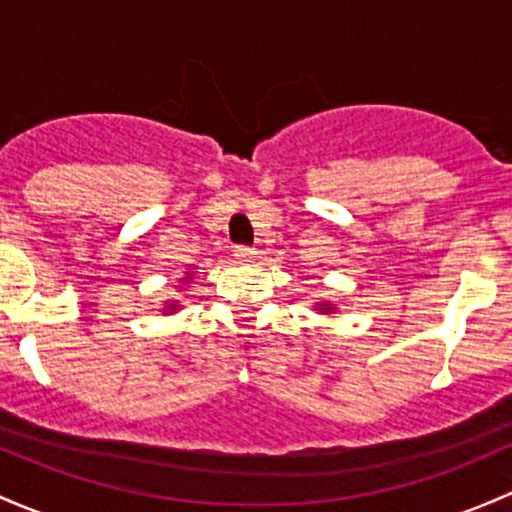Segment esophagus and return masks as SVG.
Masks as SVG:
<instances>
[{
	"label": "esophagus",
	"instance_id": "34e87169",
	"mask_svg": "<svg viewBox=\"0 0 512 512\" xmlns=\"http://www.w3.org/2000/svg\"><path fill=\"white\" fill-rule=\"evenodd\" d=\"M233 255H235V260H238V262H252L257 257V252L252 250V247H247V245H238L233 250Z\"/></svg>",
	"mask_w": 512,
	"mask_h": 512
}]
</instances>
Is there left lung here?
I'll use <instances>...</instances> for the list:
<instances>
[{
	"label": "left lung",
	"instance_id": "left-lung-1",
	"mask_svg": "<svg viewBox=\"0 0 512 512\" xmlns=\"http://www.w3.org/2000/svg\"><path fill=\"white\" fill-rule=\"evenodd\" d=\"M319 311L321 314H333V304L331 301H319Z\"/></svg>",
	"mask_w": 512,
	"mask_h": 512
}]
</instances>
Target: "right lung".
Returning <instances> with one entry per match:
<instances>
[{"label": "right lung", "instance_id": "add662e5", "mask_svg": "<svg viewBox=\"0 0 512 512\" xmlns=\"http://www.w3.org/2000/svg\"><path fill=\"white\" fill-rule=\"evenodd\" d=\"M186 279H191V272L186 274ZM166 311H169V314H174V311H176V301H169V306H166Z\"/></svg>", "mask_w": 512, "mask_h": 512}]
</instances>
